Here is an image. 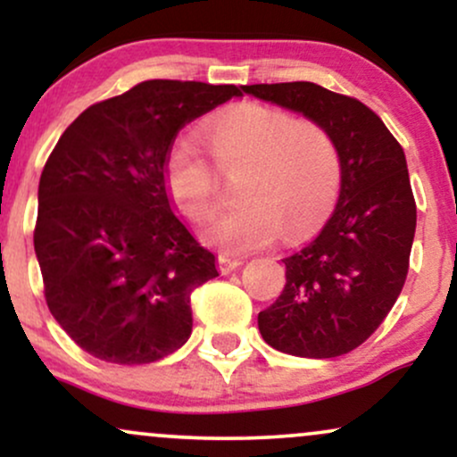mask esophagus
Instances as JSON below:
<instances>
[{
    "mask_svg": "<svg viewBox=\"0 0 457 457\" xmlns=\"http://www.w3.org/2000/svg\"><path fill=\"white\" fill-rule=\"evenodd\" d=\"M217 264H219V270H221L223 275H228V272L236 270L240 264H243V258H236V255L221 253V255H217Z\"/></svg>",
    "mask_w": 457,
    "mask_h": 457,
    "instance_id": "34e87169",
    "label": "esophagus"
}]
</instances>
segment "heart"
<instances>
[{"instance_id":"heart-1","label":"heart","mask_w":457,"mask_h":457,"mask_svg":"<svg viewBox=\"0 0 457 457\" xmlns=\"http://www.w3.org/2000/svg\"><path fill=\"white\" fill-rule=\"evenodd\" d=\"M214 165L245 170L243 204L206 229V240L228 251L270 245L281 229L309 232L327 217L344 185L337 141L322 124L262 103L236 104L206 129ZM195 137L180 133L167 148L162 180L170 197L193 223L211 221L219 208L221 180Z\"/></svg>"}]
</instances>
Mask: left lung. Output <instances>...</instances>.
I'll return each instance as SVG.
<instances>
[{"label":"left lung","instance_id":"left-lung-1","mask_svg":"<svg viewBox=\"0 0 457 457\" xmlns=\"http://www.w3.org/2000/svg\"><path fill=\"white\" fill-rule=\"evenodd\" d=\"M243 92L322 124L342 152L333 217L281 260L286 287L258 316L262 337L279 353L342 356L380 327L406 281L417 228L406 156L378 115L353 96L312 81L255 83Z\"/></svg>","mask_w":457,"mask_h":457}]
</instances>
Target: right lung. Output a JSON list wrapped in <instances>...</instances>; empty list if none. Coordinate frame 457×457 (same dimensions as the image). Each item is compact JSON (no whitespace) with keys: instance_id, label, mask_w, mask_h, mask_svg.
<instances>
[{"instance_id":"1","label":"right lung","mask_w":457,"mask_h":457,"mask_svg":"<svg viewBox=\"0 0 457 457\" xmlns=\"http://www.w3.org/2000/svg\"><path fill=\"white\" fill-rule=\"evenodd\" d=\"M236 86L150 79L94 103L64 130L38 187L34 249L45 298L79 348L154 363L191 337V295L217 277L171 212L162 161L176 133Z\"/></svg>"}]
</instances>
